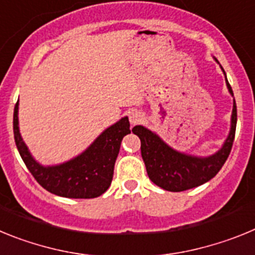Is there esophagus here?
Returning <instances> with one entry per match:
<instances>
[{
    "mask_svg": "<svg viewBox=\"0 0 255 255\" xmlns=\"http://www.w3.org/2000/svg\"><path fill=\"white\" fill-rule=\"evenodd\" d=\"M129 120L132 125H135V124H139L141 120H143V115L138 111H134L129 115Z\"/></svg>",
    "mask_w": 255,
    "mask_h": 255,
    "instance_id": "34e87169",
    "label": "esophagus"
}]
</instances>
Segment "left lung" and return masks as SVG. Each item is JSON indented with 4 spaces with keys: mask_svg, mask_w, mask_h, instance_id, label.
I'll return each mask as SVG.
<instances>
[{
    "mask_svg": "<svg viewBox=\"0 0 255 255\" xmlns=\"http://www.w3.org/2000/svg\"><path fill=\"white\" fill-rule=\"evenodd\" d=\"M226 84L230 94L234 97V92L227 79ZM236 121H238V111H236V103L234 100L229 136L225 140L222 148L215 154L208 155V157H195V155L177 152L164 143L158 135L144 126H134L132 132L138 135L140 139L141 157L145 163L149 179L155 185L164 190L184 191L191 188H197L204 182L209 181L222 168L233 148Z\"/></svg>",
    "mask_w": 255,
    "mask_h": 255,
    "instance_id": "8db88e82",
    "label": "left lung"
}]
</instances>
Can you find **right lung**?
Returning a JSON list of instances; mask_svg holds the SVG:
<instances>
[{
  "mask_svg": "<svg viewBox=\"0 0 255 255\" xmlns=\"http://www.w3.org/2000/svg\"><path fill=\"white\" fill-rule=\"evenodd\" d=\"M17 111L19 101L13 108V138L22 161L39 185L52 194L76 199L100 197L110 188L121 140L130 134L128 117L107 128L75 158L56 166H42L31 157L20 135Z\"/></svg>",
  "mask_w": 255,
  "mask_h": 255,
  "instance_id": "add662e5",
  "label": "right lung"
}]
</instances>
